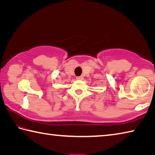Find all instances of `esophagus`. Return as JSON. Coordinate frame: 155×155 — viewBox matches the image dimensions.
I'll list each match as a JSON object with an SVG mask.
<instances>
[{
  "label": "esophagus",
  "instance_id": "obj_1",
  "mask_svg": "<svg viewBox=\"0 0 155 155\" xmlns=\"http://www.w3.org/2000/svg\"><path fill=\"white\" fill-rule=\"evenodd\" d=\"M83 79H84L83 76H78L76 78L77 80H83Z\"/></svg>",
  "mask_w": 155,
  "mask_h": 155
}]
</instances>
